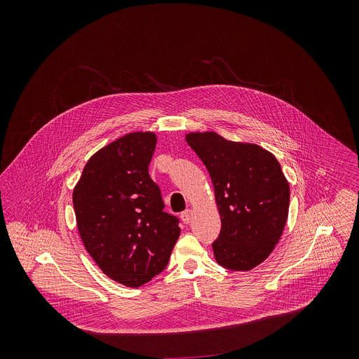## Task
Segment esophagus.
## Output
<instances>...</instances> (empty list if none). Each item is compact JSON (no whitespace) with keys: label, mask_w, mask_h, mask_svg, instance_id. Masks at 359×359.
<instances>
[{"label":"esophagus","mask_w":359,"mask_h":359,"mask_svg":"<svg viewBox=\"0 0 359 359\" xmlns=\"http://www.w3.org/2000/svg\"><path fill=\"white\" fill-rule=\"evenodd\" d=\"M181 219L184 221V224H189L192 219V210H185L184 212H181Z\"/></svg>","instance_id":"1"}]
</instances>
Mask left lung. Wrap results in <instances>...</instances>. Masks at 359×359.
I'll list each match as a JSON object with an SVG mask.
<instances>
[{
    "label": "left lung",
    "mask_w": 359,
    "mask_h": 359,
    "mask_svg": "<svg viewBox=\"0 0 359 359\" xmlns=\"http://www.w3.org/2000/svg\"><path fill=\"white\" fill-rule=\"evenodd\" d=\"M185 140L214 185L221 217L215 261L232 271L253 269L273 252L287 221L290 188L279 161L256 144L214 131L189 133Z\"/></svg>",
    "instance_id": "1"
}]
</instances>
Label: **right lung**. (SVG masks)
<instances>
[{
    "instance_id": "1",
    "label": "right lung",
    "mask_w": 359,
    "mask_h": 359,
    "mask_svg": "<svg viewBox=\"0 0 359 359\" xmlns=\"http://www.w3.org/2000/svg\"><path fill=\"white\" fill-rule=\"evenodd\" d=\"M156 134L130 133L87 161L73 191L80 238L110 279L140 287L168 264L181 229L149 177Z\"/></svg>"
}]
</instances>
